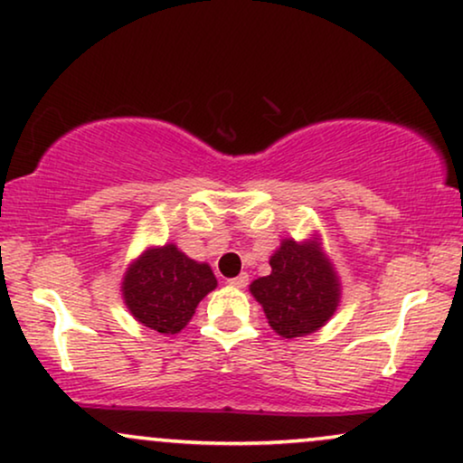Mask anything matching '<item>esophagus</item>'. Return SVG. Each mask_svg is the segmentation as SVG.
I'll list each match as a JSON object with an SVG mask.
<instances>
[{
    "label": "esophagus",
    "mask_w": 463,
    "mask_h": 463,
    "mask_svg": "<svg viewBox=\"0 0 463 463\" xmlns=\"http://www.w3.org/2000/svg\"><path fill=\"white\" fill-rule=\"evenodd\" d=\"M228 284H231V286H235V288H245V286L250 284V278H248V273H241V275H237V278L228 279Z\"/></svg>",
    "instance_id": "1"
}]
</instances>
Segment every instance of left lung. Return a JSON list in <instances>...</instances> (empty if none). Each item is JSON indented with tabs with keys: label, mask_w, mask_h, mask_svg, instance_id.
Here are the masks:
<instances>
[{
	"label": "left lung",
	"mask_w": 463,
	"mask_h": 463,
	"mask_svg": "<svg viewBox=\"0 0 463 463\" xmlns=\"http://www.w3.org/2000/svg\"><path fill=\"white\" fill-rule=\"evenodd\" d=\"M269 265L271 273L254 279L250 292L278 335H309L335 314L339 278L316 237L303 243L284 239Z\"/></svg>",
	"instance_id": "8db88e82"
}]
</instances>
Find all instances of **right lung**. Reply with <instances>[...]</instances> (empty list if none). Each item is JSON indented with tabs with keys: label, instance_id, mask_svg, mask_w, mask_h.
I'll return each instance as SVG.
<instances>
[{
	"label": "right lung",
	"instance_id": "add662e5",
	"mask_svg": "<svg viewBox=\"0 0 463 463\" xmlns=\"http://www.w3.org/2000/svg\"><path fill=\"white\" fill-rule=\"evenodd\" d=\"M218 279L207 262L188 259L177 245L149 248L128 267L121 292L140 325L157 333H179Z\"/></svg>",
	"mask_w": 463,
	"mask_h": 463
}]
</instances>
